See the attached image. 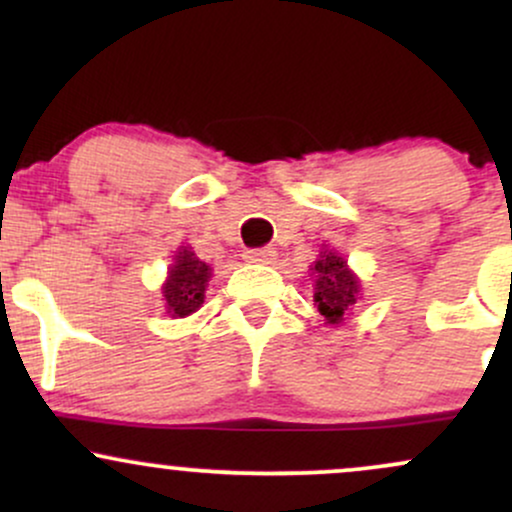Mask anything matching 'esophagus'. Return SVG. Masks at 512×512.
Wrapping results in <instances>:
<instances>
[{
	"label": "esophagus",
	"mask_w": 512,
	"mask_h": 512,
	"mask_svg": "<svg viewBox=\"0 0 512 512\" xmlns=\"http://www.w3.org/2000/svg\"><path fill=\"white\" fill-rule=\"evenodd\" d=\"M245 262H255V264H272L276 260V250L274 248H257V250H245Z\"/></svg>",
	"instance_id": "obj_1"
}]
</instances>
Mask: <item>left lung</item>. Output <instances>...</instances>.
Segmentation results:
<instances>
[{
    "label": "left lung",
    "instance_id": "left-lung-1",
    "mask_svg": "<svg viewBox=\"0 0 512 512\" xmlns=\"http://www.w3.org/2000/svg\"><path fill=\"white\" fill-rule=\"evenodd\" d=\"M315 281L313 301L317 313L325 317V325L339 327L361 298V279L337 250L322 245L320 257L310 264Z\"/></svg>",
    "mask_w": 512,
    "mask_h": 512
}]
</instances>
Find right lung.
Wrapping results in <instances>:
<instances>
[{
    "label": "right lung",
    "mask_w": 512,
    "mask_h": 512,
    "mask_svg": "<svg viewBox=\"0 0 512 512\" xmlns=\"http://www.w3.org/2000/svg\"><path fill=\"white\" fill-rule=\"evenodd\" d=\"M211 264L202 262L190 245H180L173 255V264L168 267V276L163 281L161 293L170 317H187L197 313L204 303V293L211 281Z\"/></svg>",
    "instance_id": "add662e5"
}]
</instances>
